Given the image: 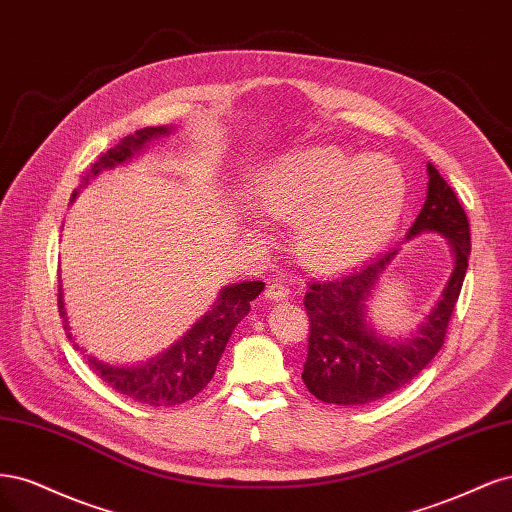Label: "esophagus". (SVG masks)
<instances>
[{"label":"esophagus","mask_w":512,"mask_h":512,"mask_svg":"<svg viewBox=\"0 0 512 512\" xmlns=\"http://www.w3.org/2000/svg\"><path fill=\"white\" fill-rule=\"evenodd\" d=\"M266 298H268V300H274V302L287 300V298H289V287L283 285V283H272V285H268V289H266Z\"/></svg>","instance_id":"esophagus-1"}]
</instances>
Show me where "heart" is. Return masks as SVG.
<instances>
[{"instance_id":"obj_1","label":"heart","mask_w":512,"mask_h":512,"mask_svg":"<svg viewBox=\"0 0 512 512\" xmlns=\"http://www.w3.org/2000/svg\"><path fill=\"white\" fill-rule=\"evenodd\" d=\"M257 202L266 217L298 225L295 255L306 268L332 272L383 249L404 212L406 178L385 155L319 146L276 161Z\"/></svg>"}]
</instances>
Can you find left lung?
<instances>
[{"mask_svg":"<svg viewBox=\"0 0 512 512\" xmlns=\"http://www.w3.org/2000/svg\"><path fill=\"white\" fill-rule=\"evenodd\" d=\"M427 197L406 238L440 234L453 251V272L430 315L404 340H389L368 323L372 289L400 249L334 278L312 280L304 295L310 321L304 385L317 400L361 406L410 383L440 351L470 257V225L455 191L427 163Z\"/></svg>","mask_w":512,"mask_h":512,"instance_id":"1","label":"left lung"}]
</instances>
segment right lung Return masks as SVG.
<instances>
[{"mask_svg": "<svg viewBox=\"0 0 512 512\" xmlns=\"http://www.w3.org/2000/svg\"><path fill=\"white\" fill-rule=\"evenodd\" d=\"M172 134V127H144L136 134L125 136L117 146L100 157L91 166V172L82 178V183H89V178L97 176L102 170L129 161L138 155L142 148L161 136ZM78 191L72 193V202ZM263 291L261 280H244L221 289L212 310L197 321L189 332L172 344L166 353L153 357L151 361L140 366H112L104 361L89 357V366L97 372L108 387L119 391L127 398L136 400L146 406L168 408L176 404H185L195 398L214 376L219 359L225 351V344L232 336L234 327L249 315L251 302ZM59 315L65 321V332L72 340L68 312L63 306V293L59 285ZM78 349V344H74Z\"/></svg>", "mask_w": 512, "mask_h": 512, "instance_id": "1", "label": "right lung"}]
</instances>
